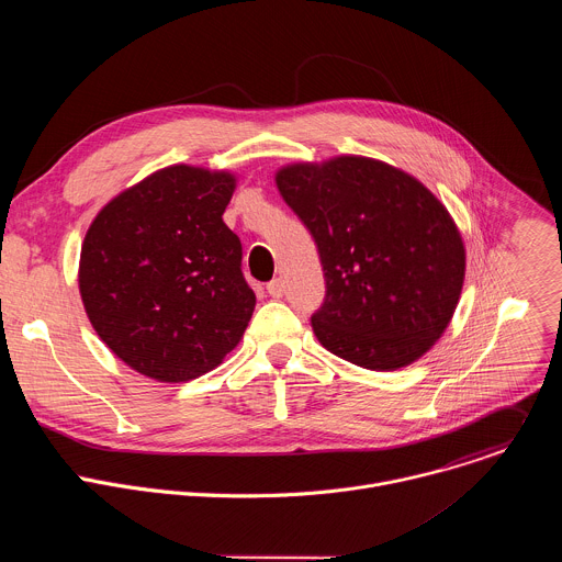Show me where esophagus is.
Masks as SVG:
<instances>
[{
    "label": "esophagus",
    "mask_w": 562,
    "mask_h": 562,
    "mask_svg": "<svg viewBox=\"0 0 562 562\" xmlns=\"http://www.w3.org/2000/svg\"><path fill=\"white\" fill-rule=\"evenodd\" d=\"M267 291H269L271 297H282V293H284V282H282L280 278H276V280H271V282L267 284Z\"/></svg>",
    "instance_id": "obj_1"
}]
</instances>
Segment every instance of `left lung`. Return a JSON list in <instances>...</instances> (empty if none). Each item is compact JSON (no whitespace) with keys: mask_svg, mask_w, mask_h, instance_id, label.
<instances>
[{"mask_svg":"<svg viewBox=\"0 0 562 562\" xmlns=\"http://www.w3.org/2000/svg\"><path fill=\"white\" fill-rule=\"evenodd\" d=\"M284 202L311 231L327 280L315 338L371 371L420 360L449 327L467 254L447 206L414 176L362 155L278 169Z\"/></svg>","mask_w":562,"mask_h":562,"instance_id":"8db88e82","label":"left lung"}]
</instances>
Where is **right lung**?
I'll list each match as a JSON object with an SVG mask.
<instances>
[{
  "label": "right lung",
  "instance_id": "right-lung-1",
  "mask_svg": "<svg viewBox=\"0 0 562 562\" xmlns=\"http://www.w3.org/2000/svg\"><path fill=\"white\" fill-rule=\"evenodd\" d=\"M235 176L173 165L124 189L91 222L79 295L102 342L133 371L187 382L243 340L256 293L224 224Z\"/></svg>",
  "mask_w": 562,
  "mask_h": 562
}]
</instances>
